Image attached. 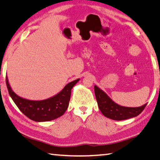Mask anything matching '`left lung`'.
Wrapping results in <instances>:
<instances>
[{
    "label": "left lung",
    "instance_id": "obj_1",
    "mask_svg": "<svg viewBox=\"0 0 160 160\" xmlns=\"http://www.w3.org/2000/svg\"><path fill=\"white\" fill-rule=\"evenodd\" d=\"M96 98L99 109L105 117L115 121H122L137 117L144 109L147 103L138 108H128L121 106L114 102L96 85L94 86Z\"/></svg>",
    "mask_w": 160,
    "mask_h": 160
}]
</instances>
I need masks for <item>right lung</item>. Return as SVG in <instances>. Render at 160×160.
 I'll return each mask as SVG.
<instances>
[{
    "instance_id": "1",
    "label": "right lung",
    "mask_w": 160,
    "mask_h": 160,
    "mask_svg": "<svg viewBox=\"0 0 160 160\" xmlns=\"http://www.w3.org/2000/svg\"><path fill=\"white\" fill-rule=\"evenodd\" d=\"M79 80L68 83L57 94L42 101H31L16 94L9 85L8 77L6 84L9 96L22 113L34 121L45 122L54 120L65 113L69 104L71 89Z\"/></svg>"
}]
</instances>
